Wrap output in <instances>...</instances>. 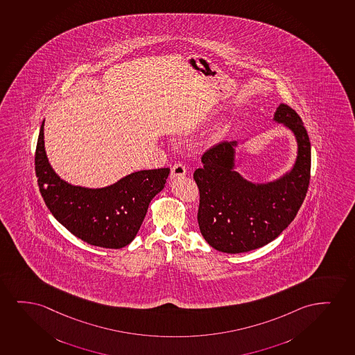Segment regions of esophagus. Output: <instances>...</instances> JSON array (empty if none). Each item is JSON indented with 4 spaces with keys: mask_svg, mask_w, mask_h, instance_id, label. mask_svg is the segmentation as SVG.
I'll return each mask as SVG.
<instances>
[{
    "mask_svg": "<svg viewBox=\"0 0 355 355\" xmlns=\"http://www.w3.org/2000/svg\"><path fill=\"white\" fill-rule=\"evenodd\" d=\"M185 173H187L185 166L182 165L180 162H178V164H175V165L171 168V180L180 178V177H184Z\"/></svg>",
    "mask_w": 355,
    "mask_h": 355,
    "instance_id": "1",
    "label": "esophagus"
}]
</instances>
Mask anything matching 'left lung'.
<instances>
[{"label": "left lung", "instance_id": "8db88e82", "mask_svg": "<svg viewBox=\"0 0 355 355\" xmlns=\"http://www.w3.org/2000/svg\"><path fill=\"white\" fill-rule=\"evenodd\" d=\"M273 121L291 131L297 152L294 165L277 180L252 182L237 168V141L221 142L203 154L193 172L200 190L198 221L203 239L227 254L245 253L270 243L294 220L309 189L311 142L299 114L284 103Z\"/></svg>", "mask_w": 355, "mask_h": 355}]
</instances>
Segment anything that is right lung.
I'll list each match as a JSON object with an SVG mask.
<instances>
[{
	"instance_id": "1",
	"label": "right lung",
	"mask_w": 355,
	"mask_h": 355,
	"mask_svg": "<svg viewBox=\"0 0 355 355\" xmlns=\"http://www.w3.org/2000/svg\"><path fill=\"white\" fill-rule=\"evenodd\" d=\"M35 168L46 207L56 220L80 240L102 248L131 243L153 198L165 188L170 168L143 170L105 188H85L62 180L44 148V120L38 136Z\"/></svg>"
}]
</instances>
